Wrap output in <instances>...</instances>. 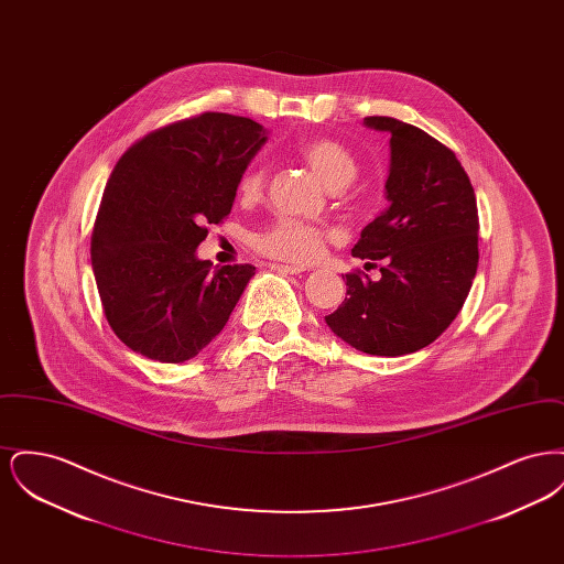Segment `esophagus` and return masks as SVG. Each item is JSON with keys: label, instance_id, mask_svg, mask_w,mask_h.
<instances>
[{"label": "esophagus", "instance_id": "obj_1", "mask_svg": "<svg viewBox=\"0 0 564 564\" xmlns=\"http://www.w3.org/2000/svg\"><path fill=\"white\" fill-rule=\"evenodd\" d=\"M270 270H276V272H285V274H300L304 272V267H290V264H270Z\"/></svg>", "mask_w": 564, "mask_h": 564}]
</instances>
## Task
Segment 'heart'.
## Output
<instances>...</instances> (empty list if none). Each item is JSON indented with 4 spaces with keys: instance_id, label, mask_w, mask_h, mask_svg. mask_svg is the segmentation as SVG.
<instances>
[{
    "instance_id": "obj_1",
    "label": "heart",
    "mask_w": 564,
    "mask_h": 564,
    "mask_svg": "<svg viewBox=\"0 0 564 564\" xmlns=\"http://www.w3.org/2000/svg\"><path fill=\"white\" fill-rule=\"evenodd\" d=\"M300 156L322 177L329 189L347 188L359 175V162L349 148L336 139L317 137L300 145ZM267 186L264 164H251L245 169L239 180V194L242 198H258ZM329 232L315 224L302 221L292 215H281L269 226L253 235V247L274 260L283 262H311L322 253L323 242Z\"/></svg>"
}]
</instances>
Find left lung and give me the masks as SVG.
Segmentation results:
<instances>
[{
    "label": "left lung",
    "instance_id": "obj_1",
    "mask_svg": "<svg viewBox=\"0 0 564 564\" xmlns=\"http://www.w3.org/2000/svg\"><path fill=\"white\" fill-rule=\"evenodd\" d=\"M366 124L391 134V207L361 230L345 302L325 317L350 347L400 357L431 345L458 315L478 270V205L455 152L389 116Z\"/></svg>",
    "mask_w": 564,
    "mask_h": 564
}]
</instances>
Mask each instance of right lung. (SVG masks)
<instances>
[{
	"label": "right lung",
	"mask_w": 564,
	"mask_h": 564,
	"mask_svg": "<svg viewBox=\"0 0 564 564\" xmlns=\"http://www.w3.org/2000/svg\"><path fill=\"white\" fill-rule=\"evenodd\" d=\"M264 141L262 124L205 111L145 134L116 162L90 258L106 319L129 349L182 364L224 329L256 267L214 270L196 247L230 214Z\"/></svg>",
	"instance_id": "obj_1"
}]
</instances>
